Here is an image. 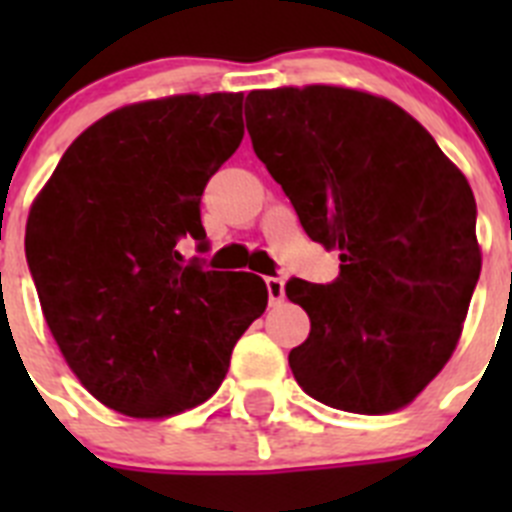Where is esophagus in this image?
<instances>
[{"label": "esophagus", "mask_w": 512, "mask_h": 512, "mask_svg": "<svg viewBox=\"0 0 512 512\" xmlns=\"http://www.w3.org/2000/svg\"><path fill=\"white\" fill-rule=\"evenodd\" d=\"M266 289H269V305H279V302H284V279L282 277L266 279Z\"/></svg>", "instance_id": "1"}]
</instances>
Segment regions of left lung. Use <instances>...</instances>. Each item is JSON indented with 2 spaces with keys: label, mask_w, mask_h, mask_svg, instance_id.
<instances>
[{
  "label": "left lung",
  "mask_w": 512,
  "mask_h": 512,
  "mask_svg": "<svg viewBox=\"0 0 512 512\" xmlns=\"http://www.w3.org/2000/svg\"><path fill=\"white\" fill-rule=\"evenodd\" d=\"M246 128L305 233L341 251L333 284L287 282L310 318L289 351L297 384L346 413L402 410L451 359L477 287L467 176L413 115L359 89H256Z\"/></svg>",
  "instance_id": "1"
}]
</instances>
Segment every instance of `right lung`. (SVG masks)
<instances>
[{
	"mask_svg": "<svg viewBox=\"0 0 512 512\" xmlns=\"http://www.w3.org/2000/svg\"><path fill=\"white\" fill-rule=\"evenodd\" d=\"M243 140V94L125 104L66 148L35 197L25 253L63 359L102 405L158 420L223 384L269 302L251 271L184 264L200 197Z\"/></svg>",
	"mask_w": 512,
	"mask_h": 512,
	"instance_id": "1",
	"label": "right lung"
}]
</instances>
